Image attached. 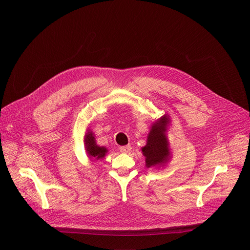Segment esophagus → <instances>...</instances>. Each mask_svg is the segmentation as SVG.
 <instances>
[{"mask_svg":"<svg viewBox=\"0 0 250 250\" xmlns=\"http://www.w3.org/2000/svg\"><path fill=\"white\" fill-rule=\"evenodd\" d=\"M131 150V146L128 145V146H121L120 147V151L123 152V153H128L129 151Z\"/></svg>","mask_w":250,"mask_h":250,"instance_id":"esophagus-1","label":"esophagus"}]
</instances>
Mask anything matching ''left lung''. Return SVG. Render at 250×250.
Instances as JSON below:
<instances>
[{"instance_id": "8db88e82", "label": "left lung", "mask_w": 250, "mask_h": 250, "mask_svg": "<svg viewBox=\"0 0 250 250\" xmlns=\"http://www.w3.org/2000/svg\"><path fill=\"white\" fill-rule=\"evenodd\" d=\"M168 124L169 118L166 115L153 123L147 136L146 146L141 148L147 168L164 165L170 159L171 152L166 135Z\"/></svg>"}]
</instances>
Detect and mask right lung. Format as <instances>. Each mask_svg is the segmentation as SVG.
Segmentation results:
<instances>
[{
  "mask_svg": "<svg viewBox=\"0 0 250 250\" xmlns=\"http://www.w3.org/2000/svg\"><path fill=\"white\" fill-rule=\"evenodd\" d=\"M84 142H85V148H86L87 154L91 159H96V160L102 159L104 157L106 153H108V149L105 147L99 146L97 145L94 133L90 130H88V132L85 134Z\"/></svg>",
  "mask_w": 250,
  "mask_h": 250,
  "instance_id": "1",
  "label": "right lung"
}]
</instances>
